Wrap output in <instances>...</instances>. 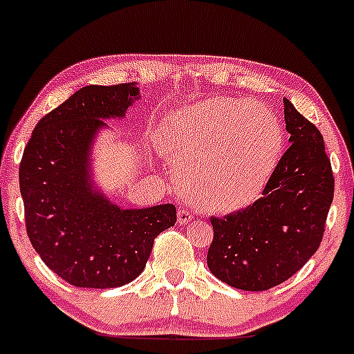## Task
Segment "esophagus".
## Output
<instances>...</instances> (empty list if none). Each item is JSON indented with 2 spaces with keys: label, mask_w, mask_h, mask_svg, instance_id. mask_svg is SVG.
<instances>
[{
  "label": "esophagus",
  "mask_w": 354,
  "mask_h": 354,
  "mask_svg": "<svg viewBox=\"0 0 354 354\" xmlns=\"http://www.w3.org/2000/svg\"><path fill=\"white\" fill-rule=\"evenodd\" d=\"M192 218H194V214H192L190 211H188V209H185V208L178 209L177 219H178V223H180V224H187V223H190V221H192Z\"/></svg>",
  "instance_id": "obj_1"
}]
</instances>
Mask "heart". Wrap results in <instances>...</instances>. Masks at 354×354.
Wrapping results in <instances>:
<instances>
[{"instance_id":"obj_1","label":"heart","mask_w":354,"mask_h":354,"mask_svg":"<svg viewBox=\"0 0 354 354\" xmlns=\"http://www.w3.org/2000/svg\"><path fill=\"white\" fill-rule=\"evenodd\" d=\"M183 195L227 213L259 198L283 151L277 117L255 100L213 97L174 113L158 130Z\"/></svg>"}]
</instances>
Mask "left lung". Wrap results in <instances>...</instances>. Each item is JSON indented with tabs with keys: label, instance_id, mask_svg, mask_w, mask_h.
I'll use <instances>...</instances> for the list:
<instances>
[{
	"label": "left lung",
	"instance_id": "1",
	"mask_svg": "<svg viewBox=\"0 0 354 354\" xmlns=\"http://www.w3.org/2000/svg\"><path fill=\"white\" fill-rule=\"evenodd\" d=\"M291 146L261 198L223 218H209V272L229 286L265 291L286 281L319 249L333 200L335 178L322 133L288 99Z\"/></svg>",
	"mask_w": 354,
	"mask_h": 354
}]
</instances>
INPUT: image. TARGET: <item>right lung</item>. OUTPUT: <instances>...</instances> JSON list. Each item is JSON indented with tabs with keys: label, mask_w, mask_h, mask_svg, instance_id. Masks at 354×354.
<instances>
[{
	"label": "right lung",
	"mask_w": 354,
	"mask_h": 354,
	"mask_svg": "<svg viewBox=\"0 0 354 354\" xmlns=\"http://www.w3.org/2000/svg\"><path fill=\"white\" fill-rule=\"evenodd\" d=\"M140 94L130 82L76 91L32 131L19 166L27 236L45 265L77 288H117L143 272L154 239L174 226V205L122 209L94 194L87 156L102 118L123 117Z\"/></svg>",
	"instance_id": "1"
}]
</instances>
